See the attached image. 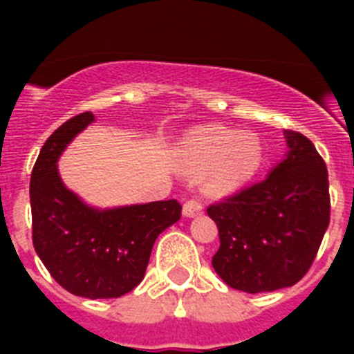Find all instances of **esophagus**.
<instances>
[{"label": "esophagus", "instance_id": "obj_1", "mask_svg": "<svg viewBox=\"0 0 354 354\" xmlns=\"http://www.w3.org/2000/svg\"><path fill=\"white\" fill-rule=\"evenodd\" d=\"M183 216H187V218H193V216L200 215L202 213V204H200L198 200H187L185 204H183Z\"/></svg>", "mask_w": 354, "mask_h": 354}]
</instances>
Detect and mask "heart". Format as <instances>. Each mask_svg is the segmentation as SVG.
<instances>
[{
    "instance_id": "heart-1",
    "label": "heart",
    "mask_w": 354,
    "mask_h": 354,
    "mask_svg": "<svg viewBox=\"0 0 354 354\" xmlns=\"http://www.w3.org/2000/svg\"><path fill=\"white\" fill-rule=\"evenodd\" d=\"M185 171L194 178L207 176L205 191L213 196H227L252 180L263 161L257 138L241 136L236 130L205 127L182 139Z\"/></svg>"
}]
</instances>
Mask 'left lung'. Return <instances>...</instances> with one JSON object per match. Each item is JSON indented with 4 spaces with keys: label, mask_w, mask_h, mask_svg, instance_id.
<instances>
[{
    "label": "left lung",
    "mask_w": 354,
    "mask_h": 354,
    "mask_svg": "<svg viewBox=\"0 0 354 354\" xmlns=\"http://www.w3.org/2000/svg\"><path fill=\"white\" fill-rule=\"evenodd\" d=\"M285 160L252 187L209 205L221 248L213 268L227 286L259 294L296 285L329 226L327 167L310 139L285 130Z\"/></svg>",
    "instance_id": "8db88e82"
}]
</instances>
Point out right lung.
Returning <instances> with one entry per match:
<instances>
[{
    "label": "right lung",
    "instance_id": "obj_1",
    "mask_svg": "<svg viewBox=\"0 0 354 354\" xmlns=\"http://www.w3.org/2000/svg\"><path fill=\"white\" fill-rule=\"evenodd\" d=\"M95 121L84 112L66 121L41 147L30 174L32 244L53 279L88 299L121 297L143 281L156 239L180 221L176 200L99 209L64 185L57 161Z\"/></svg>",
    "mask_w": 354,
    "mask_h": 354
}]
</instances>
